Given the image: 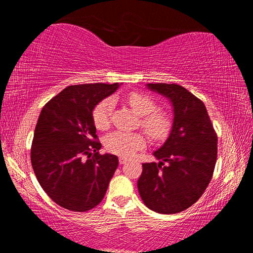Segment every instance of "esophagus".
<instances>
[{
    "label": "esophagus",
    "mask_w": 253,
    "mask_h": 253,
    "mask_svg": "<svg viewBox=\"0 0 253 253\" xmlns=\"http://www.w3.org/2000/svg\"><path fill=\"white\" fill-rule=\"evenodd\" d=\"M127 163V160L126 158H124V157H119V164H126Z\"/></svg>",
    "instance_id": "esophagus-1"
}]
</instances>
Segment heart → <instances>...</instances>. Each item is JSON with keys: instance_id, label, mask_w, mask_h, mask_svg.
Returning <instances> with one entry per match:
<instances>
[{"instance_id": "1", "label": "heart", "mask_w": 253, "mask_h": 253, "mask_svg": "<svg viewBox=\"0 0 253 253\" xmlns=\"http://www.w3.org/2000/svg\"><path fill=\"white\" fill-rule=\"evenodd\" d=\"M127 102L140 117V126L155 140H163L172 129V118L165 111L156 110L157 105L151 96L132 91L127 96ZM114 108L113 98H105L92 110V121L98 129L105 130L110 126ZM146 139L142 132H127L116 130L107 135L104 145L107 151L122 157H130L136 151L143 148Z\"/></svg>"}]
</instances>
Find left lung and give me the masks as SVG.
I'll return each mask as SVG.
<instances>
[{
  "instance_id": "1",
  "label": "left lung",
  "mask_w": 253,
  "mask_h": 253,
  "mask_svg": "<svg viewBox=\"0 0 253 253\" xmlns=\"http://www.w3.org/2000/svg\"><path fill=\"white\" fill-rule=\"evenodd\" d=\"M169 99L173 126L161 148L160 163H144L137 187L144 204L162 214L182 212L207 190L215 168L217 136L202 100L175 84H147Z\"/></svg>"
}]
</instances>
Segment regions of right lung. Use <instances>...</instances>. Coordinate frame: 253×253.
Wrapping results in <instances>:
<instances>
[{"label":"right lung","mask_w":253,"mask_h":253,"mask_svg":"<svg viewBox=\"0 0 253 253\" xmlns=\"http://www.w3.org/2000/svg\"><path fill=\"white\" fill-rule=\"evenodd\" d=\"M119 84L69 85L46 102L38 119L31 163L53 202L75 212L99 204L118 166V157L99 154L92 110Z\"/></svg>","instance_id":"1"}]
</instances>
